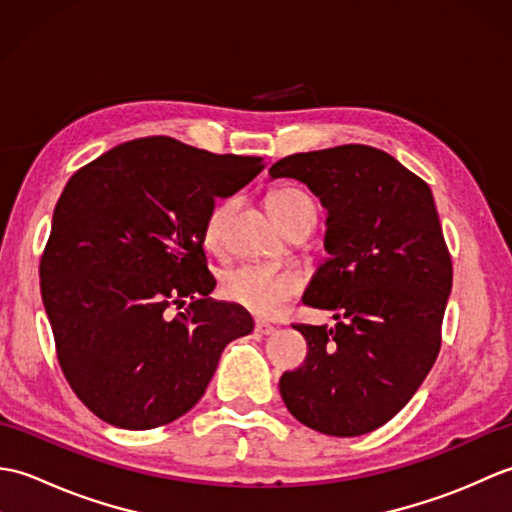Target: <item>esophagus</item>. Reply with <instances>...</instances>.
<instances>
[{
    "mask_svg": "<svg viewBox=\"0 0 512 512\" xmlns=\"http://www.w3.org/2000/svg\"><path fill=\"white\" fill-rule=\"evenodd\" d=\"M273 332H275V325L264 323V321H257V323H255V334H259V336H270Z\"/></svg>",
    "mask_w": 512,
    "mask_h": 512,
    "instance_id": "esophagus-1",
    "label": "esophagus"
}]
</instances>
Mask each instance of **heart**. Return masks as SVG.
Wrapping results in <instances>:
<instances>
[{
	"mask_svg": "<svg viewBox=\"0 0 512 512\" xmlns=\"http://www.w3.org/2000/svg\"><path fill=\"white\" fill-rule=\"evenodd\" d=\"M266 206L275 220L286 226L292 217L303 211H314L310 195L297 187H284L273 191L266 198ZM231 211V202H217L211 213L206 215L202 237L204 244L215 248L222 242L226 215ZM303 288V275L295 268H275V266H255L244 264L226 270L222 275L220 290L222 295L242 306L244 310L257 314V317H275L284 310L286 303L299 295Z\"/></svg>",
	"mask_w": 512,
	"mask_h": 512,
	"instance_id": "1",
	"label": "heart"
}]
</instances>
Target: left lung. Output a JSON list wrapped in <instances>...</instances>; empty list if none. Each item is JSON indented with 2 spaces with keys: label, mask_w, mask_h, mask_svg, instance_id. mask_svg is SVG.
I'll use <instances>...</instances> for the list:
<instances>
[{
  "label": "left lung",
  "mask_w": 512,
  "mask_h": 512,
  "mask_svg": "<svg viewBox=\"0 0 512 512\" xmlns=\"http://www.w3.org/2000/svg\"><path fill=\"white\" fill-rule=\"evenodd\" d=\"M268 173L306 182L328 209L332 257L303 303L336 319L295 325L308 356L281 376V398L314 431L363 436L407 405L442 345L453 266L431 189L367 145L292 154Z\"/></svg>",
  "instance_id": "1"
}]
</instances>
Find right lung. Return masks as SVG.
<instances>
[{
    "mask_svg": "<svg viewBox=\"0 0 512 512\" xmlns=\"http://www.w3.org/2000/svg\"><path fill=\"white\" fill-rule=\"evenodd\" d=\"M264 167L149 136L65 184L39 264L41 299L61 372L94 416L132 431L173 422L202 398L224 347L253 332L244 308L209 297L202 228L215 198Z\"/></svg>",
    "mask_w": 512,
    "mask_h": 512,
    "instance_id": "obj_1",
    "label": "right lung"
}]
</instances>
